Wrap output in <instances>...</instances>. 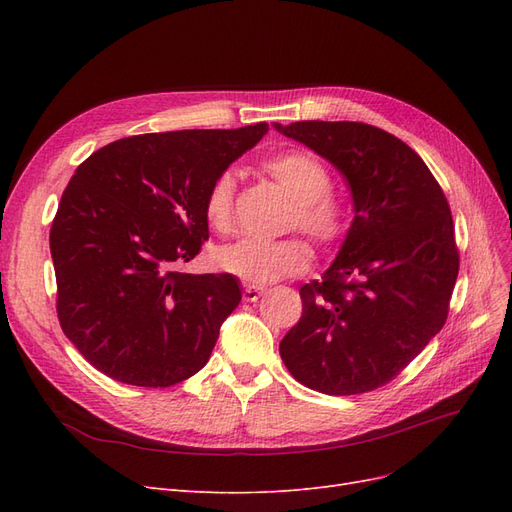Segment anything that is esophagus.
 Here are the masks:
<instances>
[{
    "instance_id": "34e87169",
    "label": "esophagus",
    "mask_w": 512,
    "mask_h": 512,
    "mask_svg": "<svg viewBox=\"0 0 512 512\" xmlns=\"http://www.w3.org/2000/svg\"><path fill=\"white\" fill-rule=\"evenodd\" d=\"M262 294H265V288H262V286L243 284V297H245V301H258Z\"/></svg>"
}]
</instances>
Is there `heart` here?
<instances>
[{
    "mask_svg": "<svg viewBox=\"0 0 512 512\" xmlns=\"http://www.w3.org/2000/svg\"><path fill=\"white\" fill-rule=\"evenodd\" d=\"M265 170L294 198L292 226L303 230L318 245H333L346 235L348 211L331 192L329 168L316 156L301 149L282 151L265 160ZM235 188L237 181L230 170H224L211 181L205 196V218L211 228L220 232L230 228ZM213 260L218 269L241 277L247 284L262 286L301 273L312 260V252L297 237L277 241L243 237L222 245Z\"/></svg>",
    "mask_w": 512,
    "mask_h": 512,
    "instance_id": "b5f03b06",
    "label": "heart"
}]
</instances>
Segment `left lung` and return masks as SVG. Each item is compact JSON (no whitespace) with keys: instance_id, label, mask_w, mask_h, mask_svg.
I'll list each match as a JSON object with an SVG mask.
<instances>
[{"instance_id":"8db88e82","label":"left lung","mask_w":512,"mask_h":512,"mask_svg":"<svg viewBox=\"0 0 512 512\" xmlns=\"http://www.w3.org/2000/svg\"><path fill=\"white\" fill-rule=\"evenodd\" d=\"M344 175L354 220L280 344L290 374L327 395L391 382L440 333L457 282L451 207L414 149L359 121L273 123Z\"/></svg>"}]
</instances>
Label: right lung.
Listing matches in <instances>:
<instances>
[{
  "instance_id": "1",
  "label": "right lung",
  "mask_w": 512,
  "mask_h": 512,
  "mask_svg": "<svg viewBox=\"0 0 512 512\" xmlns=\"http://www.w3.org/2000/svg\"><path fill=\"white\" fill-rule=\"evenodd\" d=\"M179 130L128 136L76 168L51 228L66 337L117 382L164 389L209 361L241 301L230 273L177 271L209 239L211 181L267 134Z\"/></svg>"
}]
</instances>
